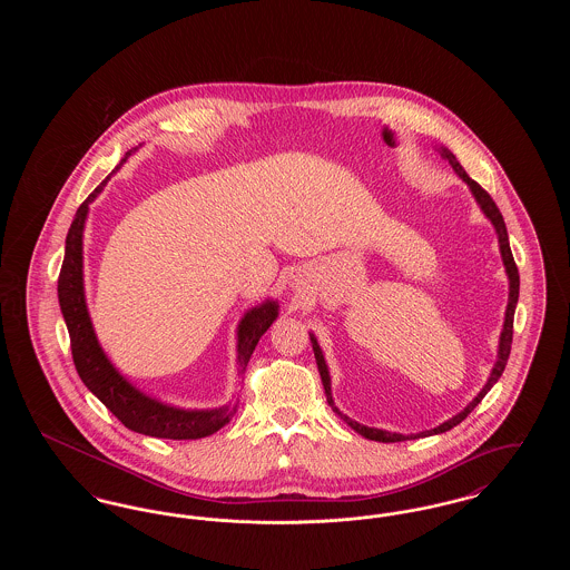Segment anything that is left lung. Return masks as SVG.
I'll use <instances>...</instances> for the list:
<instances>
[{
	"label": "left lung",
	"instance_id": "8db88e82",
	"mask_svg": "<svg viewBox=\"0 0 570 570\" xmlns=\"http://www.w3.org/2000/svg\"><path fill=\"white\" fill-rule=\"evenodd\" d=\"M435 151L440 154L442 160H446V163L453 166L455 175L470 188L474 200H476V205L481 207V212H483L489 222L493 224V230H495V237H498V245H500V256H502V263H504V272H507V277H509V303H507V312H504V325H502L500 342H498L495 363H493V367H491V374H489L485 386L479 391V395H476L468 406L463 407L461 412H458L455 416H451L449 421L440 423L434 430H425V432H419V434H397V432H386V430H379V428H367V425L356 423L351 416H346L340 407L335 406L333 393H331V376H328L325 354H323V348H321L316 335L309 333L312 348H314V356H316V365H318V372H321V379H323V386H325L328 406L333 407V412L340 414V419H344L356 434H361L363 438H367V440H376V442H404V440H414V438H428V435L444 434V432L453 430L455 425H460L461 421H463L474 407L481 404V400L488 395L489 391H491V386L502 376V372H504V367H507V361H509V354H511V344H513V318H515L517 298H519V273H517L513 252H511V245H509V233H507L504 217L500 214V209L495 207V203L491 200V196H489L488 191L483 190L474 179L468 177V173L463 170V166L458 163V158L453 156L451 149H446L444 145H435Z\"/></svg>",
	"mask_w": 570,
	"mask_h": 570
}]
</instances>
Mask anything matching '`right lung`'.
Instances as JSON below:
<instances>
[{
  "mask_svg": "<svg viewBox=\"0 0 570 570\" xmlns=\"http://www.w3.org/2000/svg\"><path fill=\"white\" fill-rule=\"evenodd\" d=\"M136 149H130L126 158L115 166L110 175H115L121 164L126 163ZM107 177V179H110ZM107 181H102L96 190L87 196V200L77 209V216L70 224L66 237L63 265L57 279V297L63 314V321L70 333V348L85 386L109 407L110 412L136 434L168 440H198L205 435L216 434L237 412L239 400H233L219 407H177L164 404L160 400L147 395L136 384L126 379L102 351L98 335L85 301V277H82V230L89 216V205L105 190ZM279 314L277 298H267L254 307H249L237 325V365L239 374H244L247 361L254 353L258 340L273 325Z\"/></svg>",
  "mask_w": 570,
  "mask_h": 570,
  "instance_id": "obj_1",
  "label": "right lung"
}]
</instances>
